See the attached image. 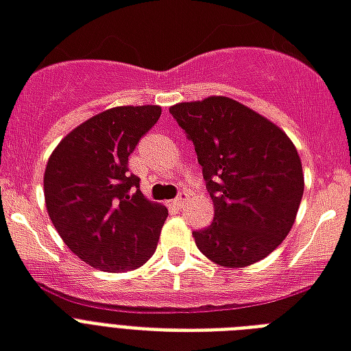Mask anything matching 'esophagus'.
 Wrapping results in <instances>:
<instances>
[{
	"instance_id": "obj_1",
	"label": "esophagus",
	"mask_w": 351,
	"mask_h": 351,
	"mask_svg": "<svg viewBox=\"0 0 351 351\" xmlns=\"http://www.w3.org/2000/svg\"><path fill=\"white\" fill-rule=\"evenodd\" d=\"M186 201H189V194H186V192H181V194H179L178 197L173 199V206H178V208H181V206H183L184 203H186Z\"/></svg>"
}]
</instances>
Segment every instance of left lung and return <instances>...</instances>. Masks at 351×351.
I'll return each instance as SVG.
<instances>
[{"instance_id":"left-lung-1","label":"left lung","mask_w":351,"mask_h":351,"mask_svg":"<svg viewBox=\"0 0 351 351\" xmlns=\"http://www.w3.org/2000/svg\"><path fill=\"white\" fill-rule=\"evenodd\" d=\"M170 113L194 143L214 221L192 232L221 267H245L271 254L291 230L304 194L302 162L274 122L229 97L179 102Z\"/></svg>"}]
</instances>
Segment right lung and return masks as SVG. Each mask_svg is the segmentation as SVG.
<instances>
[{
	"label": "right lung",
	"mask_w": 351,
	"mask_h": 351,
	"mask_svg": "<svg viewBox=\"0 0 351 351\" xmlns=\"http://www.w3.org/2000/svg\"><path fill=\"white\" fill-rule=\"evenodd\" d=\"M161 117L159 106H117L65 135L49 157L43 194L49 218L82 262L122 273L156 252L167 206L146 199L128 157Z\"/></svg>",
	"instance_id": "right-lung-1"
}]
</instances>
